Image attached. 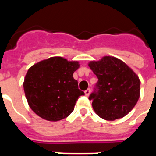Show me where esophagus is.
<instances>
[{"label": "esophagus", "mask_w": 156, "mask_h": 156, "mask_svg": "<svg viewBox=\"0 0 156 156\" xmlns=\"http://www.w3.org/2000/svg\"><path fill=\"white\" fill-rule=\"evenodd\" d=\"M90 92H91L90 88H87V89H86V90L84 91L85 95H86V96H88V95L90 94Z\"/></svg>", "instance_id": "obj_1"}]
</instances>
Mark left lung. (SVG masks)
<instances>
[{
  "instance_id": "8db88e82",
  "label": "left lung",
  "mask_w": 156,
  "mask_h": 156,
  "mask_svg": "<svg viewBox=\"0 0 156 156\" xmlns=\"http://www.w3.org/2000/svg\"><path fill=\"white\" fill-rule=\"evenodd\" d=\"M98 82L89 100L95 113L106 120L124 117L140 98V81L128 65L114 57L106 56L88 63Z\"/></svg>"
}]
</instances>
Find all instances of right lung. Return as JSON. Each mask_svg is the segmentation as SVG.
Here are the masks:
<instances>
[{
	"label": "right lung",
	"instance_id": "obj_1",
	"mask_svg": "<svg viewBox=\"0 0 156 156\" xmlns=\"http://www.w3.org/2000/svg\"><path fill=\"white\" fill-rule=\"evenodd\" d=\"M78 68V62L52 57L29 68L23 88L33 112L48 121L68 117L73 111L79 96L84 95L73 77Z\"/></svg>",
	"mask_w": 156,
	"mask_h": 156
}]
</instances>
